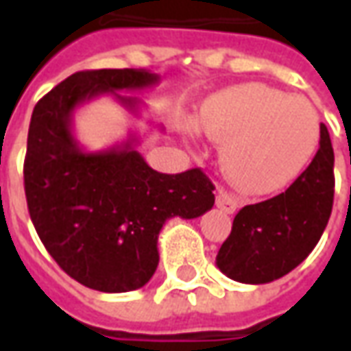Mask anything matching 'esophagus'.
Returning a JSON list of instances; mask_svg holds the SVG:
<instances>
[{
	"instance_id": "1",
	"label": "esophagus",
	"mask_w": 351,
	"mask_h": 351,
	"mask_svg": "<svg viewBox=\"0 0 351 351\" xmlns=\"http://www.w3.org/2000/svg\"><path fill=\"white\" fill-rule=\"evenodd\" d=\"M216 206H218L220 210H223V213L233 214L237 210L239 203H237V199L233 197V195L223 193V191H218V193H216Z\"/></svg>"
}]
</instances>
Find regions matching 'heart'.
I'll list each match as a JSON object with an SVG mask.
<instances>
[{"label":"heart","instance_id":"obj_1","mask_svg":"<svg viewBox=\"0 0 351 351\" xmlns=\"http://www.w3.org/2000/svg\"><path fill=\"white\" fill-rule=\"evenodd\" d=\"M197 128L223 143L221 171L237 190L267 195L282 190L308 163L319 138V116L304 97L250 82L214 93Z\"/></svg>","mask_w":351,"mask_h":351}]
</instances>
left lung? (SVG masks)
Masks as SVG:
<instances>
[{
  "label": "left lung",
  "instance_id": "1",
  "mask_svg": "<svg viewBox=\"0 0 351 351\" xmlns=\"http://www.w3.org/2000/svg\"><path fill=\"white\" fill-rule=\"evenodd\" d=\"M335 154L325 123L314 160L284 193L246 205L233 220L216 265L243 284L282 278L308 258L324 235L335 197Z\"/></svg>",
  "mask_w": 351,
  "mask_h": 351
}]
</instances>
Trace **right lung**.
<instances>
[{
	"mask_svg": "<svg viewBox=\"0 0 351 351\" xmlns=\"http://www.w3.org/2000/svg\"><path fill=\"white\" fill-rule=\"evenodd\" d=\"M160 80L146 69L79 71L35 105L24 160L27 210L45 248L71 278L105 293L143 287L156 272L158 235L169 218H197L214 205L201 169L154 171L135 150L137 137L101 152L82 150L73 112L110 93L137 114L133 92Z\"/></svg>",
	"mask_w": 351,
	"mask_h": 351,
	"instance_id": "right-lung-1",
	"label": "right lung"
}]
</instances>
